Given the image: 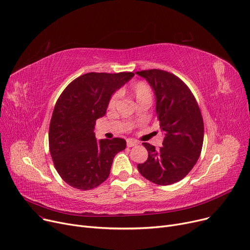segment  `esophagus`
Returning a JSON list of instances; mask_svg holds the SVG:
<instances>
[{"instance_id": "1", "label": "esophagus", "mask_w": 250, "mask_h": 250, "mask_svg": "<svg viewBox=\"0 0 250 250\" xmlns=\"http://www.w3.org/2000/svg\"><path fill=\"white\" fill-rule=\"evenodd\" d=\"M137 145H138V142L135 141V140H132V139H128L127 140V146L128 147H132V146H137Z\"/></svg>"}]
</instances>
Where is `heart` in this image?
<instances>
[{
  "label": "heart",
  "instance_id": "heart-1",
  "mask_svg": "<svg viewBox=\"0 0 250 250\" xmlns=\"http://www.w3.org/2000/svg\"><path fill=\"white\" fill-rule=\"evenodd\" d=\"M121 92L130 94V96L135 99L136 103L140 102V101H144V100H148V101L151 100V90H150L149 86L144 82L135 83V84H132L131 86H130L129 89L122 90ZM117 100H118L117 94H115V96H113L111 98V100L109 102L110 108H113V106L116 104Z\"/></svg>",
  "mask_w": 250,
  "mask_h": 250
}]
</instances>
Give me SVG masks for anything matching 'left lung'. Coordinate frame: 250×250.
<instances>
[{
	"mask_svg": "<svg viewBox=\"0 0 250 250\" xmlns=\"http://www.w3.org/2000/svg\"><path fill=\"white\" fill-rule=\"evenodd\" d=\"M150 85L156 114L163 132V146L144 142L148 158L138 164L139 173L159 185L182 180L196 164L204 142V121L193 94L185 83L169 72L151 69L136 72Z\"/></svg>",
	"mask_w": 250,
	"mask_h": 250,
	"instance_id": "obj_1",
	"label": "left lung"
}]
</instances>
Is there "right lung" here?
I'll return each instance as SVG.
<instances>
[{"label":"right lung","mask_w":250,"mask_h":250,"mask_svg":"<svg viewBox=\"0 0 250 250\" xmlns=\"http://www.w3.org/2000/svg\"><path fill=\"white\" fill-rule=\"evenodd\" d=\"M133 76L132 72L83 74L57 101L49 131L50 152L57 172L70 186L80 190L99 186L109 177L116 154L125 149L124 139L97 140L93 130L113 94Z\"/></svg>","instance_id":"add662e5"}]
</instances>
